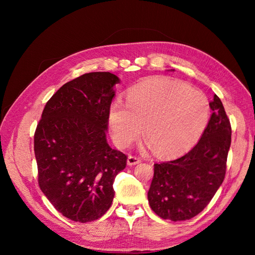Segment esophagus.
Listing matches in <instances>:
<instances>
[{
  "instance_id": "esophagus-1",
  "label": "esophagus",
  "mask_w": 255,
  "mask_h": 255,
  "mask_svg": "<svg viewBox=\"0 0 255 255\" xmlns=\"http://www.w3.org/2000/svg\"><path fill=\"white\" fill-rule=\"evenodd\" d=\"M140 161H141V158H140V157L133 156V155H129V156L128 157V165H129V166H134V165L139 164Z\"/></svg>"
}]
</instances>
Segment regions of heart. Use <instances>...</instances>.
Listing matches in <instances>:
<instances>
[{
  "instance_id": "heart-1",
  "label": "heart",
  "mask_w": 255,
  "mask_h": 255,
  "mask_svg": "<svg viewBox=\"0 0 255 255\" xmlns=\"http://www.w3.org/2000/svg\"><path fill=\"white\" fill-rule=\"evenodd\" d=\"M127 106L109 110L113 139L126 148L143 134L160 155H176L194 145L206 128L210 104L204 94L169 78H153L128 92Z\"/></svg>"
}]
</instances>
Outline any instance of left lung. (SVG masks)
<instances>
[{
  "label": "left lung",
  "mask_w": 255,
  "mask_h": 255,
  "mask_svg": "<svg viewBox=\"0 0 255 255\" xmlns=\"http://www.w3.org/2000/svg\"><path fill=\"white\" fill-rule=\"evenodd\" d=\"M210 107L211 119L194 148L179 158L154 164L148 200L160 218L183 221L195 217L225 180L232 128L216 95Z\"/></svg>",
  "instance_id": "1"
}]
</instances>
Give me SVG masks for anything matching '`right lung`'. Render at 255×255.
<instances>
[{"mask_svg": "<svg viewBox=\"0 0 255 255\" xmlns=\"http://www.w3.org/2000/svg\"><path fill=\"white\" fill-rule=\"evenodd\" d=\"M120 82L90 72L63 85L44 106L34 136L38 183L65 217L94 221L109 211L127 155L106 140L109 110Z\"/></svg>", "mask_w": 255, "mask_h": 255, "instance_id": "add662e5", "label": "right lung"}]
</instances>
